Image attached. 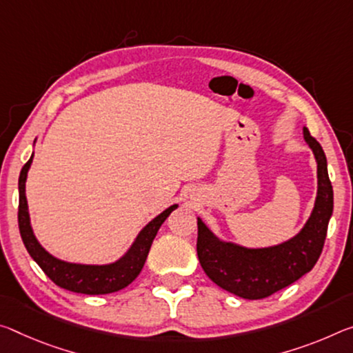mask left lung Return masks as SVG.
<instances>
[{"mask_svg":"<svg viewBox=\"0 0 353 353\" xmlns=\"http://www.w3.org/2000/svg\"><path fill=\"white\" fill-rule=\"evenodd\" d=\"M303 137L317 161V198L310 220L294 239L270 248H243L216 239L198 218L196 251L201 267L228 292L248 300L270 297L310 272L322 253L333 214V187L322 146L306 127Z\"/></svg>","mask_w":353,"mask_h":353,"instance_id":"1","label":"left lung"}]
</instances>
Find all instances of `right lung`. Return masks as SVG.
Instances as JSON below:
<instances>
[{"instance_id": "obj_1", "label": "right lung", "mask_w": 353, "mask_h": 353, "mask_svg": "<svg viewBox=\"0 0 353 353\" xmlns=\"http://www.w3.org/2000/svg\"><path fill=\"white\" fill-rule=\"evenodd\" d=\"M32 161L31 159L21 168L19 177V229L20 236L23 240L28 253L34 259L43 273L52 279L56 286L70 290L77 294L88 295H100L111 294L127 288L133 279H135L146 262L150 245L159 232L160 226L172 210L176 204L168 207L159 216H155L149 225L138 234L135 243L132 248L121 257L119 261L108 265H83V264H70L53 257L41 247L37 239L32 234L30 225V214H28V203L25 194V182Z\"/></svg>"}]
</instances>
